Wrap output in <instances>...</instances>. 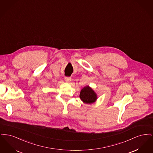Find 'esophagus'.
Wrapping results in <instances>:
<instances>
[{"label": "esophagus", "mask_w": 153, "mask_h": 153, "mask_svg": "<svg viewBox=\"0 0 153 153\" xmlns=\"http://www.w3.org/2000/svg\"><path fill=\"white\" fill-rule=\"evenodd\" d=\"M65 80L67 81V82H70L71 80V77H68V76H66L65 77Z\"/></svg>", "instance_id": "obj_1"}]
</instances>
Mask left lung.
Masks as SVG:
<instances>
[{"instance_id": "8db88e82", "label": "left lung", "mask_w": 153, "mask_h": 153, "mask_svg": "<svg viewBox=\"0 0 153 153\" xmlns=\"http://www.w3.org/2000/svg\"><path fill=\"white\" fill-rule=\"evenodd\" d=\"M81 100L85 103L91 104L95 102L97 99V96L95 92L89 86L82 89L80 94Z\"/></svg>"}]
</instances>
